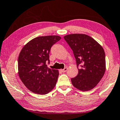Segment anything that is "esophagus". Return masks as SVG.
Instances as JSON below:
<instances>
[{
	"mask_svg": "<svg viewBox=\"0 0 120 120\" xmlns=\"http://www.w3.org/2000/svg\"><path fill=\"white\" fill-rule=\"evenodd\" d=\"M67 70V67H65V68L62 69V70H61V71L62 72H63V73H64V72H66Z\"/></svg>",
	"mask_w": 120,
	"mask_h": 120,
	"instance_id": "esophagus-1",
	"label": "esophagus"
}]
</instances>
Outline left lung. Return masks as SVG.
I'll return each mask as SVG.
<instances>
[{"label": "left lung", "instance_id": "left-lung-1", "mask_svg": "<svg viewBox=\"0 0 120 120\" xmlns=\"http://www.w3.org/2000/svg\"><path fill=\"white\" fill-rule=\"evenodd\" d=\"M64 39L73 50L78 73L71 79L75 88L82 91L94 89L100 82L105 71V56L103 47L86 34L66 35Z\"/></svg>", "mask_w": 120, "mask_h": 120}]
</instances>
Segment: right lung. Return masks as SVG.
<instances>
[{
	"label": "right lung",
	"instance_id": "right-lung-1",
	"mask_svg": "<svg viewBox=\"0 0 120 120\" xmlns=\"http://www.w3.org/2000/svg\"><path fill=\"white\" fill-rule=\"evenodd\" d=\"M61 37L56 35L39 36L27 43L18 59V75L24 85L31 92L40 94L49 92L55 87L59 71L47 67L49 52Z\"/></svg>",
	"mask_w": 120,
	"mask_h": 120
}]
</instances>
